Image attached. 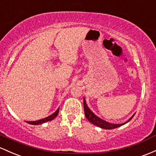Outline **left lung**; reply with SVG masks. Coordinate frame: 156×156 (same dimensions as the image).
<instances>
[{
  "label": "left lung",
  "instance_id": "obj_1",
  "mask_svg": "<svg viewBox=\"0 0 156 156\" xmlns=\"http://www.w3.org/2000/svg\"><path fill=\"white\" fill-rule=\"evenodd\" d=\"M83 105H84V111H85V117L87 119V120H88L90 123L93 124V125L98 126V127H101V128H103V129L111 130V129L117 128V127H120V126L125 125V124L127 123L128 122H130V121L133 119V117L134 116V115H133V116L131 117L130 119L127 121V122H125V123L117 124V125L116 124H111V123H109V122H105V121L101 119L100 118H99V117L96 116L95 114H94V113L91 112V111H90V110L87 108L85 99H84V100H83Z\"/></svg>",
  "mask_w": 156,
  "mask_h": 156
}]
</instances>
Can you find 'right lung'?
<instances>
[{
    "mask_svg": "<svg viewBox=\"0 0 156 156\" xmlns=\"http://www.w3.org/2000/svg\"><path fill=\"white\" fill-rule=\"evenodd\" d=\"M58 113H59V108L57 110V111H56V112H55V113H53V114L50 115L49 116L46 117V118L43 119H40V120H38V121H35V122H27V123H29V124H30V125H40V124L45 123V122H48V121L53 120L55 118V117H57V115H58Z\"/></svg>",
    "mask_w": 156,
    "mask_h": 156,
    "instance_id": "obj_1",
    "label": "right lung"
}]
</instances>
